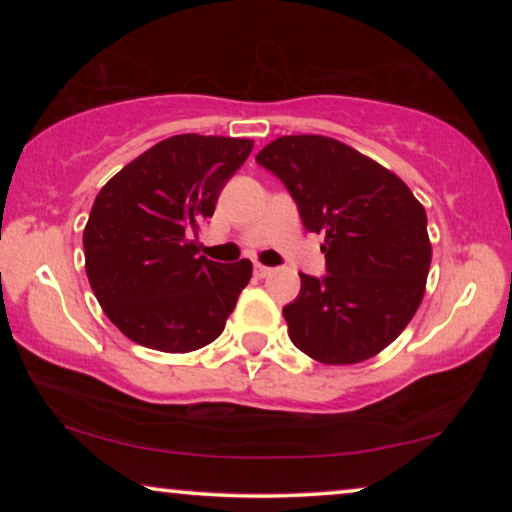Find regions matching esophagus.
Segmentation results:
<instances>
[{
    "label": "esophagus",
    "instance_id": "obj_1",
    "mask_svg": "<svg viewBox=\"0 0 512 512\" xmlns=\"http://www.w3.org/2000/svg\"><path fill=\"white\" fill-rule=\"evenodd\" d=\"M254 272H256L258 277H268L270 272H272V268H268V265H261V263H256V265H254Z\"/></svg>",
    "mask_w": 512,
    "mask_h": 512
}]
</instances>
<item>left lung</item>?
<instances>
[{
    "label": "left lung",
    "mask_w": 512,
    "mask_h": 512,
    "mask_svg": "<svg viewBox=\"0 0 512 512\" xmlns=\"http://www.w3.org/2000/svg\"><path fill=\"white\" fill-rule=\"evenodd\" d=\"M256 163L282 181L305 230L326 235V275L300 272L298 298L282 310L291 342L328 366L382 352L424 298V207L394 172L331 137H279Z\"/></svg>",
    "instance_id": "8db88e82"
}]
</instances>
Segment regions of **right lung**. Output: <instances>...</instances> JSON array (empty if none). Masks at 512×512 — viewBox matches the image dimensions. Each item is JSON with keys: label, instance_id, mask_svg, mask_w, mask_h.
Returning a JSON list of instances; mask_svg holds the SVG:
<instances>
[{"label": "right lung", "instance_id": "right-lung-1", "mask_svg": "<svg viewBox=\"0 0 512 512\" xmlns=\"http://www.w3.org/2000/svg\"><path fill=\"white\" fill-rule=\"evenodd\" d=\"M254 142L177 135L109 179L83 230L88 282L102 310L137 345L184 354L226 328L251 261L198 254V230Z\"/></svg>", "mask_w": 512, "mask_h": 512}]
</instances>
